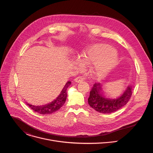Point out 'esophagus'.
<instances>
[{
    "mask_svg": "<svg viewBox=\"0 0 153 153\" xmlns=\"http://www.w3.org/2000/svg\"><path fill=\"white\" fill-rule=\"evenodd\" d=\"M83 79H84L83 77H82V76H78L77 77H76V78L74 79V81H75L76 82L79 83V82H82V81L83 80Z\"/></svg>",
    "mask_w": 153,
    "mask_h": 153,
    "instance_id": "obj_1",
    "label": "esophagus"
}]
</instances>
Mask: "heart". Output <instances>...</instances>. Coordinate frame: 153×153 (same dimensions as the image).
I'll return each mask as SVG.
<instances>
[{"instance_id": "1", "label": "heart", "mask_w": 153, "mask_h": 153, "mask_svg": "<svg viewBox=\"0 0 153 153\" xmlns=\"http://www.w3.org/2000/svg\"><path fill=\"white\" fill-rule=\"evenodd\" d=\"M81 60L85 65L91 63V73L95 77L102 79L116 67L118 56L116 51L106 45L96 44L91 46L82 54Z\"/></svg>"}]
</instances>
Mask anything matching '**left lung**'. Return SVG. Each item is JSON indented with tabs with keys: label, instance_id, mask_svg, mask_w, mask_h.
<instances>
[{
	"label": "left lung",
	"instance_id": "8db88e82",
	"mask_svg": "<svg viewBox=\"0 0 153 153\" xmlns=\"http://www.w3.org/2000/svg\"><path fill=\"white\" fill-rule=\"evenodd\" d=\"M102 87L100 83H95L90 91L88 101L91 107L99 113L108 114L117 111L129 100L132 95L133 87L128 86L124 93L117 99L105 98L102 94Z\"/></svg>",
	"mask_w": 153,
	"mask_h": 153
}]
</instances>
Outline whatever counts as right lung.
Here are the masks:
<instances>
[{
	"instance_id": "add662e5",
	"label": "right lung",
	"mask_w": 153,
	"mask_h": 153,
	"mask_svg": "<svg viewBox=\"0 0 153 153\" xmlns=\"http://www.w3.org/2000/svg\"><path fill=\"white\" fill-rule=\"evenodd\" d=\"M71 82L70 81H68L66 84H65L60 95L57 97L56 100H54V101L51 102L50 103H48L44 105H41V106H35V105H30L29 103H27V104L28 105V106L31 109H32L33 111L39 114H49L54 113L57 110H59L65 103L67 96V90L68 88V86L71 85Z\"/></svg>"
}]
</instances>
